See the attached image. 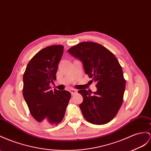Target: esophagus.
Returning a JSON list of instances; mask_svg holds the SVG:
<instances>
[{"mask_svg":"<svg viewBox=\"0 0 151 151\" xmlns=\"http://www.w3.org/2000/svg\"><path fill=\"white\" fill-rule=\"evenodd\" d=\"M69 92H71V94H72V95H74L75 94H76V92H77V91H76V90H75V89H74V88H71L70 90H69Z\"/></svg>","mask_w":151,"mask_h":151,"instance_id":"1","label":"esophagus"}]
</instances>
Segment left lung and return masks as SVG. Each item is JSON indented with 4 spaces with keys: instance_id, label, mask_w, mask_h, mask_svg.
Wrapping results in <instances>:
<instances>
[{
    "instance_id": "obj_1",
    "label": "left lung",
    "mask_w": 151,
    "mask_h": 151,
    "mask_svg": "<svg viewBox=\"0 0 151 151\" xmlns=\"http://www.w3.org/2000/svg\"><path fill=\"white\" fill-rule=\"evenodd\" d=\"M68 52L82 62L86 74L97 83L94 95L91 91H78L83 98L80 108L84 118L97 125L109 122L122 105L126 87L117 59L101 45L91 41L80 42Z\"/></svg>"
}]
</instances>
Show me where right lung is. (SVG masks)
Segmentation results:
<instances>
[{
	"mask_svg": "<svg viewBox=\"0 0 151 151\" xmlns=\"http://www.w3.org/2000/svg\"><path fill=\"white\" fill-rule=\"evenodd\" d=\"M64 46H47L29 61L23 76V96L30 114L37 122L57 125L63 119L71 98L67 91L50 90V83L56 80L58 64Z\"/></svg>",
	"mask_w": 151,
	"mask_h": 151,
	"instance_id": "obj_1",
	"label": "right lung"
}]
</instances>
